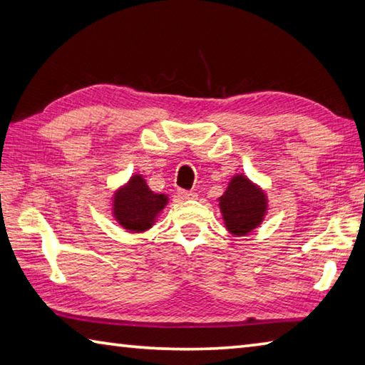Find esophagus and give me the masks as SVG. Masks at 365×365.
I'll use <instances>...</instances> for the list:
<instances>
[{
	"mask_svg": "<svg viewBox=\"0 0 365 365\" xmlns=\"http://www.w3.org/2000/svg\"><path fill=\"white\" fill-rule=\"evenodd\" d=\"M177 195L180 200H195L196 197V193L195 191H188V190H178Z\"/></svg>",
	"mask_w": 365,
	"mask_h": 365,
	"instance_id": "34e87169",
	"label": "esophagus"
}]
</instances>
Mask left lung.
<instances>
[{"instance_id": "obj_1", "label": "left lung", "mask_w": 365, "mask_h": 365, "mask_svg": "<svg viewBox=\"0 0 365 365\" xmlns=\"http://www.w3.org/2000/svg\"><path fill=\"white\" fill-rule=\"evenodd\" d=\"M220 209L231 233L244 236L262 222L267 201L260 188L252 185L244 175H236L220 197Z\"/></svg>"}]
</instances>
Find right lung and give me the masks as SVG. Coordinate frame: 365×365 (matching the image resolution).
I'll return each instance as SVG.
<instances>
[{
	"mask_svg": "<svg viewBox=\"0 0 365 365\" xmlns=\"http://www.w3.org/2000/svg\"><path fill=\"white\" fill-rule=\"evenodd\" d=\"M168 197L153 193L140 175H134L128 187L119 190L115 196V217L125 230L143 231L151 227Z\"/></svg>",
	"mask_w": 365,
	"mask_h": 365,
	"instance_id": "obj_1",
	"label": "right lung"
}]
</instances>
